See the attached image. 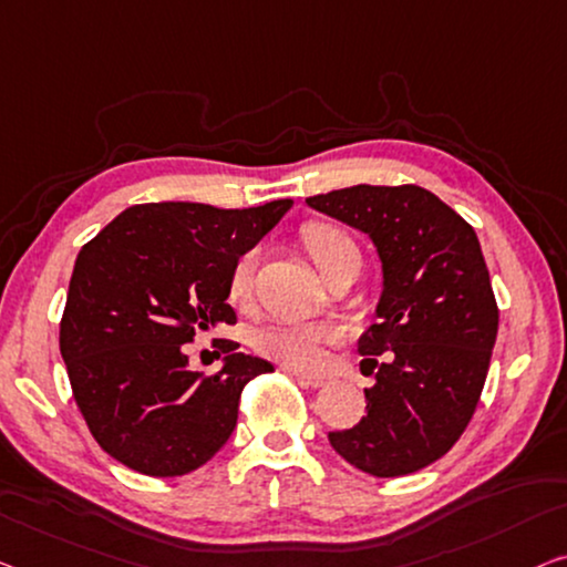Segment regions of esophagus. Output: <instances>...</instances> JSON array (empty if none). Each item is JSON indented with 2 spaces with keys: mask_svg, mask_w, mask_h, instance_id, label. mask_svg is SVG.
<instances>
[{
  "mask_svg": "<svg viewBox=\"0 0 567 567\" xmlns=\"http://www.w3.org/2000/svg\"><path fill=\"white\" fill-rule=\"evenodd\" d=\"M295 379H298L300 384L312 386V390H318V386H326V382H328L326 377H318V374H302V371H298V374H295Z\"/></svg>",
  "mask_w": 567,
  "mask_h": 567,
  "instance_id": "esophagus-1",
  "label": "esophagus"
}]
</instances>
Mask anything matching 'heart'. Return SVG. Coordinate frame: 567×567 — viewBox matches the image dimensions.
Masks as SVG:
<instances>
[{
    "label": "heart",
    "mask_w": 567,
    "mask_h": 567,
    "mask_svg": "<svg viewBox=\"0 0 567 567\" xmlns=\"http://www.w3.org/2000/svg\"><path fill=\"white\" fill-rule=\"evenodd\" d=\"M306 247L310 259L316 261L320 275L328 265L341 255L346 247H353V241L343 231L331 226H316L306 231ZM259 261V249H249L236 259L229 277V295L234 302H244L251 295L255 272ZM333 341V331L328 326L318 323H272L259 328L255 333V349L265 353L267 359L292 371H316L323 364L326 346Z\"/></svg>",
    "instance_id": "1"
}]
</instances>
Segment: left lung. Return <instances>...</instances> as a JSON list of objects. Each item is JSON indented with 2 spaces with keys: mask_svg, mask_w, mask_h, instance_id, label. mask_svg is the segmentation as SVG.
Returning a JSON list of instances; mask_svg holds the SVG:
<instances>
[{
  "mask_svg": "<svg viewBox=\"0 0 567 567\" xmlns=\"http://www.w3.org/2000/svg\"><path fill=\"white\" fill-rule=\"evenodd\" d=\"M306 203L369 234L384 269L377 323L359 338L361 371L377 377L367 417L328 441L371 476H408L458 443L484 390L499 308L478 236L420 185H353Z\"/></svg>",
  "mask_w": 567,
  "mask_h": 567,
  "instance_id": "8db88e82",
  "label": "left lung"
}]
</instances>
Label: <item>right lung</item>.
Returning <instances> with one entry per match:
<instances>
[{
  "label": "right lung",
  "mask_w": 567,
  "mask_h": 567,
  "mask_svg": "<svg viewBox=\"0 0 567 567\" xmlns=\"http://www.w3.org/2000/svg\"><path fill=\"white\" fill-rule=\"evenodd\" d=\"M292 206L140 203L83 244L68 285L61 353L73 400L104 451L145 476L200 468L229 441L247 382L275 367L218 341L216 374L188 369L185 343L236 323L229 277Z\"/></svg>",
  "instance_id": "right-lung-1"
}]
</instances>
